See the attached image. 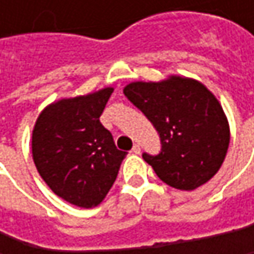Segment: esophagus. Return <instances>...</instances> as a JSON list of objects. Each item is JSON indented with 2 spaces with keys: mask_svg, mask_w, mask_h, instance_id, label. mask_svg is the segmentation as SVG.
<instances>
[{
  "mask_svg": "<svg viewBox=\"0 0 254 254\" xmlns=\"http://www.w3.org/2000/svg\"><path fill=\"white\" fill-rule=\"evenodd\" d=\"M132 153H133V154H139V153H141V147H139L138 144H135V145L132 147Z\"/></svg>",
  "mask_w": 254,
  "mask_h": 254,
  "instance_id": "1",
  "label": "esophagus"
}]
</instances>
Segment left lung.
I'll use <instances>...</instances> for the list:
<instances>
[{
	"mask_svg": "<svg viewBox=\"0 0 254 254\" xmlns=\"http://www.w3.org/2000/svg\"><path fill=\"white\" fill-rule=\"evenodd\" d=\"M160 135L162 151L142 154L165 184L195 190L216 175L229 145V124L218 98L198 80L171 75L124 88Z\"/></svg>",
	"mask_w": 254,
	"mask_h": 254,
	"instance_id": "1",
	"label": "left lung"
}]
</instances>
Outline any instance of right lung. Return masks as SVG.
<instances>
[{"label": "right lung", "mask_w": 254, "mask_h": 254, "mask_svg": "<svg viewBox=\"0 0 254 254\" xmlns=\"http://www.w3.org/2000/svg\"><path fill=\"white\" fill-rule=\"evenodd\" d=\"M112 92L106 86L60 98L39 113L32 130L39 175L56 195L77 207L91 209L106 198L127 156L100 122Z\"/></svg>", "instance_id": "1"}]
</instances>
